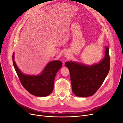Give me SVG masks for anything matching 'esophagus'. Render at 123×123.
<instances>
[{"label": "esophagus", "instance_id": "esophagus-1", "mask_svg": "<svg viewBox=\"0 0 123 123\" xmlns=\"http://www.w3.org/2000/svg\"><path fill=\"white\" fill-rule=\"evenodd\" d=\"M69 55H70L68 53V52H67V51H65L64 53V55H63V56H64V57H65V58H68V57H69Z\"/></svg>", "mask_w": 123, "mask_h": 123}]
</instances>
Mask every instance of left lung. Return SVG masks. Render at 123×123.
I'll return each mask as SVG.
<instances>
[{"label": "left lung", "mask_w": 123, "mask_h": 123, "mask_svg": "<svg viewBox=\"0 0 123 123\" xmlns=\"http://www.w3.org/2000/svg\"><path fill=\"white\" fill-rule=\"evenodd\" d=\"M105 47V56L98 63L88 65L73 61L65 63L70 73L72 91L76 96H92L104 81L110 69L109 49L108 46Z\"/></svg>", "instance_id": "1"}]
</instances>
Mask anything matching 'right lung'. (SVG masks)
I'll return each mask as SVG.
<instances>
[{
  "label": "right lung",
  "instance_id": "1",
  "mask_svg": "<svg viewBox=\"0 0 123 123\" xmlns=\"http://www.w3.org/2000/svg\"><path fill=\"white\" fill-rule=\"evenodd\" d=\"M12 57L16 72L23 87L27 92L34 96L40 97L47 96L52 92L56 74L62 65L61 61L49 62L40 74L29 75L22 73L19 69L14 60V53Z\"/></svg>",
  "mask_w": 123,
  "mask_h": 123
}]
</instances>
